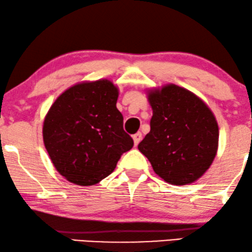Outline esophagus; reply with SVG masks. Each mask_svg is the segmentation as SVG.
<instances>
[{
  "mask_svg": "<svg viewBox=\"0 0 252 252\" xmlns=\"http://www.w3.org/2000/svg\"><path fill=\"white\" fill-rule=\"evenodd\" d=\"M132 138H133L134 146H137V145L139 144V143H140V140H141V132H137V133H134L133 136H132Z\"/></svg>",
  "mask_w": 252,
  "mask_h": 252,
  "instance_id": "esophagus-1",
  "label": "esophagus"
}]
</instances>
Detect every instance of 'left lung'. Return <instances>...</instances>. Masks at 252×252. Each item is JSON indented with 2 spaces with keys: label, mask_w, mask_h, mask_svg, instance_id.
Returning <instances> with one entry per match:
<instances>
[{
  "label": "left lung",
  "mask_w": 252,
  "mask_h": 252,
  "mask_svg": "<svg viewBox=\"0 0 252 252\" xmlns=\"http://www.w3.org/2000/svg\"><path fill=\"white\" fill-rule=\"evenodd\" d=\"M151 131L138 150L171 185L194 183L217 154L219 129L214 113L193 92L176 84L148 91Z\"/></svg>",
  "instance_id": "8db88e82"
}]
</instances>
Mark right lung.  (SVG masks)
<instances>
[{
  "label": "right lung",
  "mask_w": 252,
  "mask_h": 252,
  "mask_svg": "<svg viewBox=\"0 0 252 252\" xmlns=\"http://www.w3.org/2000/svg\"><path fill=\"white\" fill-rule=\"evenodd\" d=\"M119 89L108 80L82 82L63 91L43 122L44 146L68 182L94 185L114 171L133 140L116 108Z\"/></svg>",
  "instance_id": "1"
}]
</instances>
